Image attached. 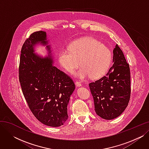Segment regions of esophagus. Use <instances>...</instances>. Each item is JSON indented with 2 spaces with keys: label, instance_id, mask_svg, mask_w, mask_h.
Wrapping results in <instances>:
<instances>
[{
  "label": "esophagus",
  "instance_id": "34e87169",
  "mask_svg": "<svg viewBox=\"0 0 149 149\" xmlns=\"http://www.w3.org/2000/svg\"><path fill=\"white\" fill-rule=\"evenodd\" d=\"M75 84L77 87H80V86H81V83L79 82V81H76V82L75 83Z\"/></svg>",
  "mask_w": 149,
  "mask_h": 149
}]
</instances>
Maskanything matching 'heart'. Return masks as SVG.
Masks as SVG:
<instances>
[{
    "mask_svg": "<svg viewBox=\"0 0 149 149\" xmlns=\"http://www.w3.org/2000/svg\"><path fill=\"white\" fill-rule=\"evenodd\" d=\"M112 60L108 47L92 37L77 40L69 45V49H63L58 54L60 66L68 72L72 73L81 63L82 67L74 75L81 80L103 77L110 67Z\"/></svg>",
    "mask_w": 149,
    "mask_h": 149,
    "instance_id": "1",
    "label": "heart"
}]
</instances>
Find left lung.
I'll list each match as a JSON object with an SVG mask.
<instances>
[{
	"label": "left lung",
	"instance_id": "left-lung-1",
	"mask_svg": "<svg viewBox=\"0 0 149 149\" xmlns=\"http://www.w3.org/2000/svg\"><path fill=\"white\" fill-rule=\"evenodd\" d=\"M113 54V64L106 75L89 84L96 113L108 120L116 118L124 111L130 97L129 65L118 45Z\"/></svg>",
	"mask_w": 149,
	"mask_h": 149
}]
</instances>
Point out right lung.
I'll return each instance as SVG.
<instances>
[{
  "label": "right lung",
  "instance_id": "1",
  "mask_svg": "<svg viewBox=\"0 0 149 149\" xmlns=\"http://www.w3.org/2000/svg\"><path fill=\"white\" fill-rule=\"evenodd\" d=\"M45 46L43 57L35 52L37 46ZM51 46L46 33L31 34L22 46L19 66V81L30 110L42 123L59 127L68 120L70 97L75 84L69 77L54 66Z\"/></svg>",
  "mask_w": 149,
  "mask_h": 149
}]
</instances>
